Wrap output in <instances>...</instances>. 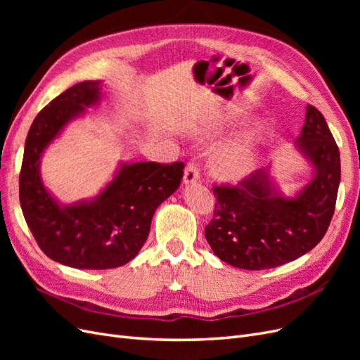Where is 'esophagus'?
Masks as SVG:
<instances>
[{"mask_svg":"<svg viewBox=\"0 0 360 360\" xmlns=\"http://www.w3.org/2000/svg\"><path fill=\"white\" fill-rule=\"evenodd\" d=\"M198 180H200L198 168L195 167L193 163H189L186 169H184V174H183V183L184 184H193V183H197Z\"/></svg>","mask_w":360,"mask_h":360,"instance_id":"34e87169","label":"esophagus"}]
</instances>
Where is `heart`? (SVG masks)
Masks as SVG:
<instances>
[{
  "label": "heart",
  "mask_w": 360,
  "mask_h": 360,
  "mask_svg": "<svg viewBox=\"0 0 360 360\" xmlns=\"http://www.w3.org/2000/svg\"><path fill=\"white\" fill-rule=\"evenodd\" d=\"M222 126L210 127L201 132L202 136L221 134ZM259 160V146L255 136L245 135L225 144L212 156V169L225 181H238L252 172Z\"/></svg>",
  "instance_id": "heart-1"
}]
</instances>
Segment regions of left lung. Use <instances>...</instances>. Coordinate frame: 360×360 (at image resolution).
<instances>
[{
    "mask_svg": "<svg viewBox=\"0 0 360 360\" xmlns=\"http://www.w3.org/2000/svg\"><path fill=\"white\" fill-rule=\"evenodd\" d=\"M294 150L308 162L311 177L291 195L271 171L257 169L238 186H214V214L205 238L216 257L245 270L278 267L304 255L326 234L341 181L340 150L324 117L307 106Z\"/></svg>",
    "mask_w": 360,
    "mask_h": 360,
    "instance_id": "obj_1",
    "label": "left lung"
}]
</instances>
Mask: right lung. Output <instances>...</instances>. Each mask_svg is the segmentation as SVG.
Masks as SVG:
<instances>
[{
  "instance_id": "obj_1",
  "label": "right lung",
  "mask_w": 360,
  "mask_h": 360,
  "mask_svg": "<svg viewBox=\"0 0 360 360\" xmlns=\"http://www.w3.org/2000/svg\"><path fill=\"white\" fill-rule=\"evenodd\" d=\"M102 101V81L76 84L37 114L24 148L19 201L37 245L51 259L73 269L124 266L146 243L158 207L180 186L181 162H120L111 181L90 200L64 204L41 179V158L86 108Z\"/></svg>"
}]
</instances>
